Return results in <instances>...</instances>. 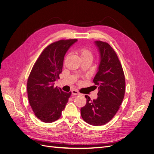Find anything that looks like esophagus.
Listing matches in <instances>:
<instances>
[{
    "label": "esophagus",
    "instance_id": "esophagus-1",
    "mask_svg": "<svg viewBox=\"0 0 154 154\" xmlns=\"http://www.w3.org/2000/svg\"><path fill=\"white\" fill-rule=\"evenodd\" d=\"M71 93L73 95H80V93L78 92L77 90H72L71 91Z\"/></svg>",
    "mask_w": 154,
    "mask_h": 154
}]
</instances>
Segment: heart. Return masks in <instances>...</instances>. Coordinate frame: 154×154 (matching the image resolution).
Returning <instances> with one entry per match:
<instances>
[{
	"mask_svg": "<svg viewBox=\"0 0 154 154\" xmlns=\"http://www.w3.org/2000/svg\"><path fill=\"white\" fill-rule=\"evenodd\" d=\"M78 53L81 59L85 58H92V53L86 48L83 47L78 50Z\"/></svg>",
	"mask_w": 154,
	"mask_h": 154,
	"instance_id": "heart-1",
	"label": "heart"
}]
</instances>
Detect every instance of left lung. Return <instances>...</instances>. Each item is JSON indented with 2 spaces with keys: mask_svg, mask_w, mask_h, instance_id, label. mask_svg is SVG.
Listing matches in <instances>:
<instances>
[{
  "mask_svg": "<svg viewBox=\"0 0 154 154\" xmlns=\"http://www.w3.org/2000/svg\"><path fill=\"white\" fill-rule=\"evenodd\" d=\"M100 53V63L93 82L98 88L97 98L91 100L86 95V104L81 108L83 120L99 126L109 122L119 110L125 94V81L122 65L114 49L106 42L96 41Z\"/></svg>",
  "mask_w": 154,
  "mask_h": 154,
  "instance_id": "8db88e82",
  "label": "left lung"
}]
</instances>
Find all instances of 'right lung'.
Instances as JSON below:
<instances>
[{
    "mask_svg": "<svg viewBox=\"0 0 154 154\" xmlns=\"http://www.w3.org/2000/svg\"><path fill=\"white\" fill-rule=\"evenodd\" d=\"M77 39L61 40L51 43L40 54L27 81L30 105L36 117L50 123L58 120L68 101L71 92L54 87L60 78L66 51Z\"/></svg>",
    "mask_w": 154,
    "mask_h": 154,
    "instance_id": "obj_1",
    "label": "right lung"
}]
</instances>
